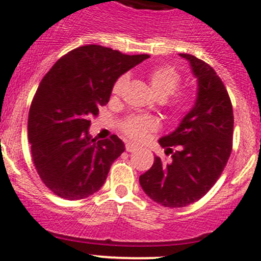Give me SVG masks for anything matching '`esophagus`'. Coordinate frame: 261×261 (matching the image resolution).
Returning <instances> with one entry per match:
<instances>
[{"instance_id": "1", "label": "esophagus", "mask_w": 261, "mask_h": 261, "mask_svg": "<svg viewBox=\"0 0 261 261\" xmlns=\"http://www.w3.org/2000/svg\"><path fill=\"white\" fill-rule=\"evenodd\" d=\"M126 150L130 151V153H133V151L138 150V146L133 143H126Z\"/></svg>"}]
</instances>
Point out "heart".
I'll return each instance as SVG.
<instances>
[{
	"label": "heart",
	"mask_w": 261,
	"mask_h": 261,
	"mask_svg": "<svg viewBox=\"0 0 261 261\" xmlns=\"http://www.w3.org/2000/svg\"><path fill=\"white\" fill-rule=\"evenodd\" d=\"M127 83V76L122 75L116 80L113 85V94H118ZM148 84L151 94L156 99H167L171 97L174 92L179 88L181 84V76L178 72L171 66L155 67L148 74ZM189 107V98L187 95H177L172 100L171 110L174 116L181 115ZM158 126L156 120L149 116H130L121 122V130L127 138L133 140L140 141L148 135L149 133L154 131Z\"/></svg>",
	"instance_id": "b5f03b06"
}]
</instances>
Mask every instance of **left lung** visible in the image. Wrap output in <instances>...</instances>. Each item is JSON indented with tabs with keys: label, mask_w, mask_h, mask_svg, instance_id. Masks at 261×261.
I'll list each match as a JSON object with an SVG mask.
<instances>
[{
	"label": "left lung",
	"mask_w": 261,
	"mask_h": 261,
	"mask_svg": "<svg viewBox=\"0 0 261 261\" xmlns=\"http://www.w3.org/2000/svg\"><path fill=\"white\" fill-rule=\"evenodd\" d=\"M198 80L195 105L173 133L159 139L169 161L154 158L139 177L149 198L167 208L198 201L213 187L232 151L233 111L229 95L213 67L195 56L179 53Z\"/></svg>",
	"instance_id": "left-lung-1"
}]
</instances>
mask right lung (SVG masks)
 I'll return each instance as SVG.
<instances>
[{
	"mask_svg": "<svg viewBox=\"0 0 261 261\" xmlns=\"http://www.w3.org/2000/svg\"><path fill=\"white\" fill-rule=\"evenodd\" d=\"M149 58L102 45H83L62 56L33 98L28 138L38 174L55 195L80 200L105 184L125 144L117 135L95 141L90 118L110 100L116 80Z\"/></svg>",
	"mask_w": 261,
	"mask_h": 261,
	"instance_id": "obj_1",
	"label": "right lung"
}]
</instances>
